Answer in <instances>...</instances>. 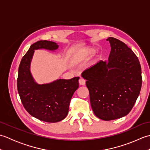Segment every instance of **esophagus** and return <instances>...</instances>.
Returning a JSON list of instances; mask_svg holds the SVG:
<instances>
[{
  "label": "esophagus",
  "instance_id": "obj_1",
  "mask_svg": "<svg viewBox=\"0 0 150 150\" xmlns=\"http://www.w3.org/2000/svg\"><path fill=\"white\" fill-rule=\"evenodd\" d=\"M79 84L82 85V86H84L86 84V81L83 78H81L80 79H79Z\"/></svg>",
  "mask_w": 150,
  "mask_h": 150
}]
</instances>
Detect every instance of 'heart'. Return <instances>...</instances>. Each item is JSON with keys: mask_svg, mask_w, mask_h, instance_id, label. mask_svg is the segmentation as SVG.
<instances>
[{"mask_svg": "<svg viewBox=\"0 0 150 150\" xmlns=\"http://www.w3.org/2000/svg\"><path fill=\"white\" fill-rule=\"evenodd\" d=\"M94 53V50L92 49H89L88 50H85L84 52L82 53V55L81 57H79V60H84L88 59L89 57H90L91 55H92Z\"/></svg>", "mask_w": 150, "mask_h": 150, "instance_id": "b5f03b06", "label": "heart"}]
</instances>
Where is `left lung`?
<instances>
[{
    "label": "left lung",
    "instance_id": "8db88e82",
    "mask_svg": "<svg viewBox=\"0 0 150 150\" xmlns=\"http://www.w3.org/2000/svg\"><path fill=\"white\" fill-rule=\"evenodd\" d=\"M108 61L100 60L82 73L86 79L90 103L96 117L104 120L119 119L132 110L142 86L138 57L122 41L113 37Z\"/></svg>",
    "mask_w": 150,
    "mask_h": 150
}]
</instances>
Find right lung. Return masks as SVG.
<instances>
[{"label": "right lung", "instance_id": "obj_1", "mask_svg": "<svg viewBox=\"0 0 150 150\" xmlns=\"http://www.w3.org/2000/svg\"><path fill=\"white\" fill-rule=\"evenodd\" d=\"M58 46L52 41H37L22 57L18 67L17 90L22 104L31 116L47 122H57L64 119L73 95L79 88V77L39 85L31 75L30 66L34 50H55Z\"/></svg>", "mask_w": 150, "mask_h": 150}]
</instances>
